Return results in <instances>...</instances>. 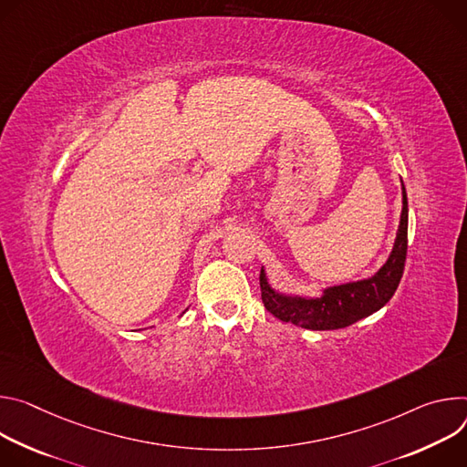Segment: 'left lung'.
Returning a JSON list of instances; mask_svg holds the SVG:
<instances>
[{
	"label": "left lung",
	"mask_w": 467,
	"mask_h": 467,
	"mask_svg": "<svg viewBox=\"0 0 467 467\" xmlns=\"http://www.w3.org/2000/svg\"><path fill=\"white\" fill-rule=\"evenodd\" d=\"M408 248V200L402 185V212L393 250L388 262L371 278L332 285L319 298L291 296L271 287L262 267V300L269 312L284 323L307 330H337L364 319L389 302L402 278Z\"/></svg>",
	"instance_id": "left-lung-1"
}]
</instances>
